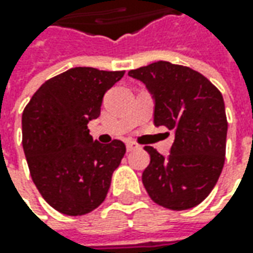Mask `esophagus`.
<instances>
[{
  "label": "esophagus",
  "instance_id": "1",
  "mask_svg": "<svg viewBox=\"0 0 253 253\" xmlns=\"http://www.w3.org/2000/svg\"><path fill=\"white\" fill-rule=\"evenodd\" d=\"M138 148V145L136 143H133V142H126V151L131 152L133 149H136Z\"/></svg>",
  "mask_w": 253,
  "mask_h": 253
}]
</instances>
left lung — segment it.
<instances>
[{"mask_svg":"<svg viewBox=\"0 0 253 253\" xmlns=\"http://www.w3.org/2000/svg\"><path fill=\"white\" fill-rule=\"evenodd\" d=\"M128 74L153 95L155 125L174 132L168 158L145 146L151 163L142 183L162 207L193 209L211 193L224 168L228 122L222 94L199 72L163 60Z\"/></svg>","mask_w":253,"mask_h":253,"instance_id":"obj_1","label":"left lung"}]
</instances>
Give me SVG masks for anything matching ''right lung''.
Masks as SVG:
<instances>
[{"instance_id":"obj_1","label":"right lung","mask_w":253,"mask_h":253,"mask_svg":"<svg viewBox=\"0 0 253 253\" xmlns=\"http://www.w3.org/2000/svg\"><path fill=\"white\" fill-rule=\"evenodd\" d=\"M122 72L74 67L44 82L22 114V145L36 189L66 215H84L107 197L124 142L92 141L87 124L100 117L104 94Z\"/></svg>"}]
</instances>
